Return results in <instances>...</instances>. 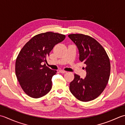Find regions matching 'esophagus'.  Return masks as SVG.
<instances>
[{
	"mask_svg": "<svg viewBox=\"0 0 125 125\" xmlns=\"http://www.w3.org/2000/svg\"><path fill=\"white\" fill-rule=\"evenodd\" d=\"M59 72L61 73H66V72H66V71H63V70H60L59 71Z\"/></svg>",
	"mask_w": 125,
	"mask_h": 125,
	"instance_id": "obj_1",
	"label": "esophagus"
}]
</instances>
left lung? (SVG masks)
<instances>
[{
  "label": "left lung",
  "instance_id": "1",
  "mask_svg": "<svg viewBox=\"0 0 125 125\" xmlns=\"http://www.w3.org/2000/svg\"><path fill=\"white\" fill-rule=\"evenodd\" d=\"M77 45L79 60L86 64L84 79L75 74L70 84L71 92L79 100H93L105 90L110 75L111 64L104 47L92 37L83 34L68 35Z\"/></svg>",
  "mask_w": 125,
  "mask_h": 125
}]
</instances>
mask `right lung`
I'll list each match as a JSON object with an SVG mask.
<instances>
[{
    "instance_id": "1",
    "label": "right lung",
    "mask_w": 125,
    "mask_h": 125,
    "mask_svg": "<svg viewBox=\"0 0 125 125\" xmlns=\"http://www.w3.org/2000/svg\"><path fill=\"white\" fill-rule=\"evenodd\" d=\"M65 35L47 32L35 35L20 51L16 61V74L24 92L30 97L39 98L52 88V78L57 71L45 63L54 46L65 39Z\"/></svg>"
}]
</instances>
